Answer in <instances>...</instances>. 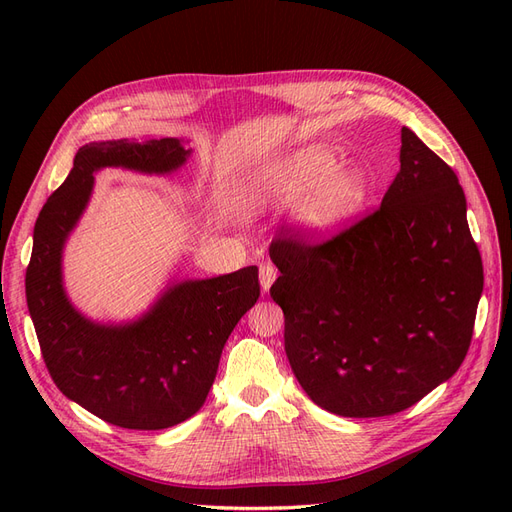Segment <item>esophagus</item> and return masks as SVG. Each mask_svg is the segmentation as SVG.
I'll use <instances>...</instances> for the list:
<instances>
[{
	"mask_svg": "<svg viewBox=\"0 0 512 512\" xmlns=\"http://www.w3.org/2000/svg\"><path fill=\"white\" fill-rule=\"evenodd\" d=\"M275 277H277V269L271 265V262H262L260 265V286H262V290H269L271 288V284L275 282Z\"/></svg>",
	"mask_w": 512,
	"mask_h": 512,
	"instance_id": "esophagus-1",
	"label": "esophagus"
}]
</instances>
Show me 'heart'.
Segmentation results:
<instances>
[{
  "label": "heart",
  "mask_w": 512,
  "mask_h": 512,
  "mask_svg": "<svg viewBox=\"0 0 512 512\" xmlns=\"http://www.w3.org/2000/svg\"><path fill=\"white\" fill-rule=\"evenodd\" d=\"M337 156L327 147H303L258 166L247 190L258 200H292L307 191L299 218L314 230L346 222L365 200V177L352 166L335 168Z\"/></svg>",
  "instance_id": "b5f03b06"
}]
</instances>
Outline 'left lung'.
Here are the masks:
<instances>
[{
  "label": "left lung",
  "instance_id": "1",
  "mask_svg": "<svg viewBox=\"0 0 512 512\" xmlns=\"http://www.w3.org/2000/svg\"><path fill=\"white\" fill-rule=\"evenodd\" d=\"M399 162L378 209L327 239L286 226L269 247L290 367L339 416L404 412L455 374L472 342L483 260L466 194L410 128Z\"/></svg>",
  "mask_w": 512,
  "mask_h": 512
}]
</instances>
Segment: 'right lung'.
<instances>
[{
    "label": "right lung",
    "mask_w": 512,
    "mask_h": 512,
    "mask_svg": "<svg viewBox=\"0 0 512 512\" xmlns=\"http://www.w3.org/2000/svg\"><path fill=\"white\" fill-rule=\"evenodd\" d=\"M188 156L177 138L89 143L76 151L68 179L34 228L25 294L44 365L68 399L123 429H166L203 408L228 335L260 297L258 269L245 267L168 288L145 318L126 327L89 322L66 299L61 247L87 205L94 170L170 173Z\"/></svg>",
    "instance_id": "1"
}]
</instances>
